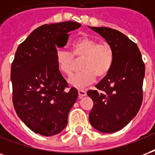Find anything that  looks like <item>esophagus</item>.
I'll return each instance as SVG.
<instances>
[{"label":"esophagus","mask_w":155,"mask_h":155,"mask_svg":"<svg viewBox=\"0 0 155 155\" xmlns=\"http://www.w3.org/2000/svg\"><path fill=\"white\" fill-rule=\"evenodd\" d=\"M78 94H79V98H82L86 95V92L83 90H79L78 91Z\"/></svg>","instance_id":"obj_1"}]
</instances>
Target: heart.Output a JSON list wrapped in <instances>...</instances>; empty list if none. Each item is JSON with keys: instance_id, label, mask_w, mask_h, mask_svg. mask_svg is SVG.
Wrapping results in <instances>:
<instances>
[{"instance_id": "b5f03b06", "label": "heart", "mask_w": 155, "mask_h": 155, "mask_svg": "<svg viewBox=\"0 0 155 155\" xmlns=\"http://www.w3.org/2000/svg\"><path fill=\"white\" fill-rule=\"evenodd\" d=\"M114 51L108 43H100L91 37H81L71 45V53L57 49L55 60L58 70L66 76L73 74L75 61H80L82 71L69 79V84L76 89H84L95 78L103 79L110 73L114 64Z\"/></svg>"}]
</instances>
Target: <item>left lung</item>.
<instances>
[{
  "instance_id": "8db88e82",
  "label": "left lung",
  "mask_w": 155,
  "mask_h": 155,
  "mask_svg": "<svg viewBox=\"0 0 155 155\" xmlns=\"http://www.w3.org/2000/svg\"><path fill=\"white\" fill-rule=\"evenodd\" d=\"M104 38L114 51V64L107 76L87 92L94 105L89 114L91 125L102 133H114L127 125L143 101L145 73L141 53L135 43L119 31L90 27Z\"/></svg>"
}]
</instances>
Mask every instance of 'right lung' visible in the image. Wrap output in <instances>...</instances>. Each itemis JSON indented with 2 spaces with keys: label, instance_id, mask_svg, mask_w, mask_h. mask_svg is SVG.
Wrapping results in <instances>:
<instances>
[{
  "label": "right lung",
  "instance_id": "obj_1",
  "mask_svg": "<svg viewBox=\"0 0 155 155\" xmlns=\"http://www.w3.org/2000/svg\"><path fill=\"white\" fill-rule=\"evenodd\" d=\"M81 26L73 21L41 25L16 50L11 71L13 104L19 118L35 133L52 136L67 125L78 91L66 90L55 51L66 45L69 32Z\"/></svg>",
  "mask_w": 155,
  "mask_h": 155
}]
</instances>
